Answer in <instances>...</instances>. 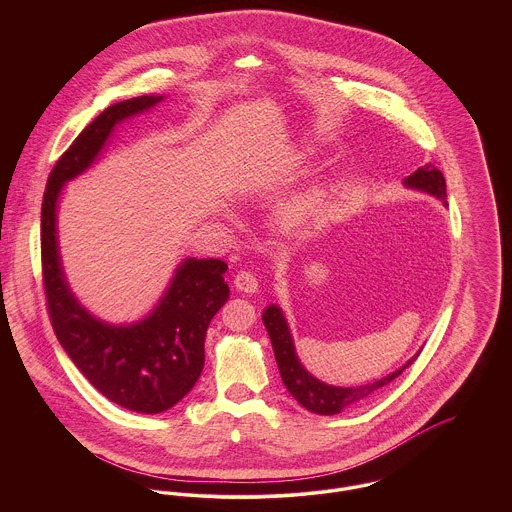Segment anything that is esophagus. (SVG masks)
<instances>
[{
	"label": "esophagus",
	"instance_id": "obj_1",
	"mask_svg": "<svg viewBox=\"0 0 512 512\" xmlns=\"http://www.w3.org/2000/svg\"><path fill=\"white\" fill-rule=\"evenodd\" d=\"M234 288H236L238 292L252 295V293L258 292V280H256V276L250 274V272H238V274L234 276Z\"/></svg>",
	"mask_w": 512,
	"mask_h": 512
}]
</instances>
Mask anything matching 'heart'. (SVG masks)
I'll return each mask as SVG.
<instances>
[{
  "label": "heart",
  "mask_w": 512,
  "mask_h": 512,
  "mask_svg": "<svg viewBox=\"0 0 512 512\" xmlns=\"http://www.w3.org/2000/svg\"><path fill=\"white\" fill-rule=\"evenodd\" d=\"M323 197H325V191L321 187H315V189L295 197L292 203L286 207L284 219L288 220L293 226H301V224L309 222L321 209Z\"/></svg>",
  "instance_id": "1"
}]
</instances>
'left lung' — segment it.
Returning a JSON list of instances; mask_svg holds the SVG:
<instances>
[{
    "instance_id": "left-lung-1",
    "label": "left lung",
    "mask_w": 512,
    "mask_h": 512,
    "mask_svg": "<svg viewBox=\"0 0 512 512\" xmlns=\"http://www.w3.org/2000/svg\"><path fill=\"white\" fill-rule=\"evenodd\" d=\"M404 187L414 189V191H422L426 195H432V197L439 199L443 205H447L445 203L443 173L432 163H428L424 167H418V171L408 175L404 179ZM262 321H264L266 331L270 335L272 349H274V355H276V363H278L280 376H282L286 388L290 390V394L305 410H309L313 414H321V416H333V414H339L347 408L363 404L368 398H372L376 392H380L386 384H390L396 376H400L402 370L412 365L416 361V357L420 355V353H416L406 365H402L400 368H396L394 372H390V374H386L378 380H372L368 384L333 386V384H327V382L315 378L305 366L301 365V361L295 353V343H293L288 319H286L280 305H276V303L268 305L262 313Z\"/></svg>"
}]
</instances>
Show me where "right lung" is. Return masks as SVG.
Listing matches in <instances>:
<instances>
[{"instance_id": "obj_1", "label": "right lung", "mask_w": 512, "mask_h": 512, "mask_svg": "<svg viewBox=\"0 0 512 512\" xmlns=\"http://www.w3.org/2000/svg\"><path fill=\"white\" fill-rule=\"evenodd\" d=\"M163 96L108 106L53 167L41 207L43 284L55 335L74 366L110 402L140 414H161L183 400L205 365L211 319L226 303L228 266L217 258H185L153 309L134 323H108L74 295L59 246L63 187L88 171L116 126L155 108Z\"/></svg>"}]
</instances>
